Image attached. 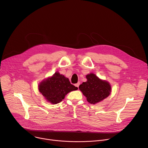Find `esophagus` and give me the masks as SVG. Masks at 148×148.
<instances>
[{
    "mask_svg": "<svg viewBox=\"0 0 148 148\" xmlns=\"http://www.w3.org/2000/svg\"><path fill=\"white\" fill-rule=\"evenodd\" d=\"M75 87H78H78H79V86H80V83L78 82V83H76V84H75Z\"/></svg>",
    "mask_w": 148,
    "mask_h": 148,
    "instance_id": "esophagus-1",
    "label": "esophagus"
}]
</instances>
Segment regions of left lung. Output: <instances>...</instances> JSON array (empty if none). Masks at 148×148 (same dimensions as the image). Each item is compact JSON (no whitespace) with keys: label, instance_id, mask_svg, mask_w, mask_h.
Here are the masks:
<instances>
[{"label":"left lung","instance_id":"1","mask_svg":"<svg viewBox=\"0 0 148 148\" xmlns=\"http://www.w3.org/2000/svg\"><path fill=\"white\" fill-rule=\"evenodd\" d=\"M87 81L79 86L88 102L96 104L105 99L111 92V86L109 82L97 77L93 73L86 75Z\"/></svg>","mask_w":148,"mask_h":148}]
</instances>
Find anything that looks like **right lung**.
I'll use <instances>...</instances> for the list:
<instances>
[{
    "label": "right lung",
    "instance_id": "add662e5",
    "mask_svg": "<svg viewBox=\"0 0 148 148\" xmlns=\"http://www.w3.org/2000/svg\"><path fill=\"white\" fill-rule=\"evenodd\" d=\"M38 87L45 99L52 104L61 102L68 93L78 89L70 83L68 78L58 71L42 80Z\"/></svg>",
    "mask_w": 148,
    "mask_h": 148
}]
</instances>
